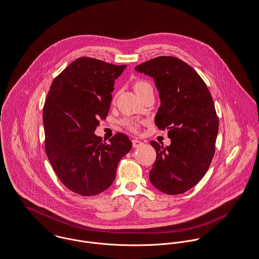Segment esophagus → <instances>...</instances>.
Returning a JSON list of instances; mask_svg holds the SVG:
<instances>
[{
    "instance_id": "obj_1",
    "label": "esophagus",
    "mask_w": 259,
    "mask_h": 259,
    "mask_svg": "<svg viewBox=\"0 0 259 259\" xmlns=\"http://www.w3.org/2000/svg\"><path fill=\"white\" fill-rule=\"evenodd\" d=\"M132 144H133V148H138L143 145V142L138 139H134L132 141Z\"/></svg>"
}]
</instances>
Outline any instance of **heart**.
I'll return each instance as SVG.
<instances>
[{"mask_svg":"<svg viewBox=\"0 0 259 259\" xmlns=\"http://www.w3.org/2000/svg\"><path fill=\"white\" fill-rule=\"evenodd\" d=\"M150 83H148L147 81H144V80H137L135 83H134V90L135 92L137 93V95H140L141 93H143L146 89L150 88ZM123 125L130 131L132 132H136L138 130V123L134 120L131 119H125L123 121Z\"/></svg>","mask_w":259,"mask_h":259,"instance_id":"obj_1","label":"heart"}]
</instances>
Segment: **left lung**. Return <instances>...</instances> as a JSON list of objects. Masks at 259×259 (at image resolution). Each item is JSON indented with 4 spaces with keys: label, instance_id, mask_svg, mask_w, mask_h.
Wrapping results in <instances>:
<instances>
[{
    "label": "left lung",
    "instance_id": "8db88e82",
    "mask_svg": "<svg viewBox=\"0 0 259 259\" xmlns=\"http://www.w3.org/2000/svg\"><path fill=\"white\" fill-rule=\"evenodd\" d=\"M154 78L160 106L155 117L171 141L151 145L157 159L150 181L159 191L176 195L195 186L207 172L215 154L219 120L212 96L196 71L182 60L159 56L135 67Z\"/></svg>",
    "mask_w": 259,
    "mask_h": 259
}]
</instances>
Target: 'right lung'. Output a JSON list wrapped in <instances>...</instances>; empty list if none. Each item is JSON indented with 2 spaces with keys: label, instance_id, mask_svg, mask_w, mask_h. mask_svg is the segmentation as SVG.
<instances>
[{
  "label": "right lung",
  "instance_id": "obj_1",
  "mask_svg": "<svg viewBox=\"0 0 259 259\" xmlns=\"http://www.w3.org/2000/svg\"><path fill=\"white\" fill-rule=\"evenodd\" d=\"M126 65L80 57L54 79L43 107L45 151L61 182L82 196L100 194L116 176L120 159L132 148L117 133L109 144L95 134L105 119L111 93Z\"/></svg>",
  "mask_w": 259,
  "mask_h": 259
}]
</instances>
